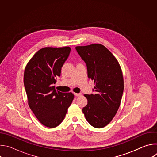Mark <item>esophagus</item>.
<instances>
[{"mask_svg": "<svg viewBox=\"0 0 157 157\" xmlns=\"http://www.w3.org/2000/svg\"><path fill=\"white\" fill-rule=\"evenodd\" d=\"M81 93H75V96H76V97H79L80 96H81Z\"/></svg>", "mask_w": 157, "mask_h": 157, "instance_id": "1", "label": "esophagus"}]
</instances>
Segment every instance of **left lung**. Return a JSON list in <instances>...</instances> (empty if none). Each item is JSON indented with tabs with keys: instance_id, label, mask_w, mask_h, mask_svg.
I'll return each mask as SVG.
<instances>
[{
	"instance_id": "8db88e82",
	"label": "left lung",
	"mask_w": 157,
	"mask_h": 157,
	"mask_svg": "<svg viewBox=\"0 0 157 157\" xmlns=\"http://www.w3.org/2000/svg\"><path fill=\"white\" fill-rule=\"evenodd\" d=\"M76 50L86 63L88 78L95 84L94 94L84 95L87 104L82 112L92 126L104 127L114 117L121 105L124 87L121 66L101 44L78 46Z\"/></svg>"
}]
</instances>
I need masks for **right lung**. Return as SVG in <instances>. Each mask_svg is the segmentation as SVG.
<instances>
[{"mask_svg":"<svg viewBox=\"0 0 157 157\" xmlns=\"http://www.w3.org/2000/svg\"><path fill=\"white\" fill-rule=\"evenodd\" d=\"M70 52V47L43 48L25 68L24 81L29 105L39 122L49 128L62 122L74 99L73 93L56 91L53 86Z\"/></svg>","mask_w":157,"mask_h":157,"instance_id":"add662e5","label":"right lung"}]
</instances>
